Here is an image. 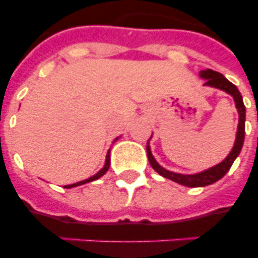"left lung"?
I'll use <instances>...</instances> for the list:
<instances>
[{"label": "left lung", "instance_id": "8db88e82", "mask_svg": "<svg viewBox=\"0 0 258 258\" xmlns=\"http://www.w3.org/2000/svg\"><path fill=\"white\" fill-rule=\"evenodd\" d=\"M200 78L204 79L205 84L204 86L213 87V88L221 89L224 92L229 93L230 96H233L234 103H236V108L238 111V127H237V134H236V142L233 146L232 151L229 153V155L225 158L224 161L218 163V165L213 166L210 169L204 170V171L197 172V174H179V172H174L166 170L165 167H162L155 158L151 154V149H150L149 142H147V158L151 167L155 171L162 175L163 178H167L170 180H174L176 183L183 184L187 187H204L208 184H212L217 180H220L226 172L230 170L233 162L236 161V158L238 157V154L241 153L242 145H244L245 139V105L242 101V96H241L240 91L237 88L233 83H230L228 79L225 78L224 75H221L220 72H216L213 70H205L200 72ZM153 137V135H151ZM151 139V138H150ZM149 139V141H150Z\"/></svg>", "mask_w": 258, "mask_h": 258}]
</instances>
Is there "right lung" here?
<instances>
[{
    "mask_svg": "<svg viewBox=\"0 0 258 258\" xmlns=\"http://www.w3.org/2000/svg\"><path fill=\"white\" fill-rule=\"evenodd\" d=\"M119 138H116L113 142H116ZM109 153H111V150H108V153H107V157H105V163H104V167L100 170V171H97L95 175L89 176L88 179H84V180H80V182H76V183H72V184H66L64 187L66 188H72V187H76V186H80V184H84V183H88V182H92V180H96L99 179L100 176H103L105 172L108 171L109 169V165H111V162H109Z\"/></svg>",
    "mask_w": 258,
    "mask_h": 258,
    "instance_id": "1",
    "label": "right lung"
}]
</instances>
